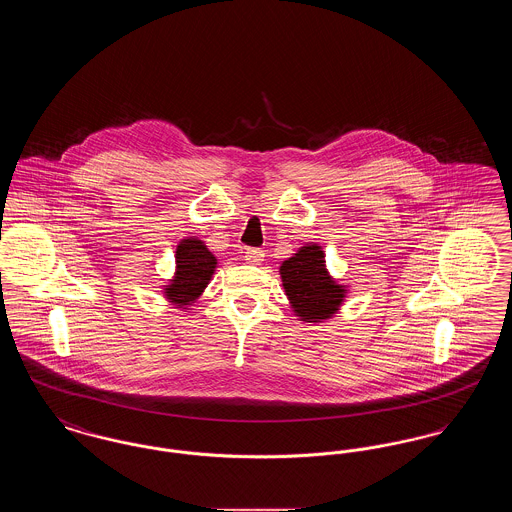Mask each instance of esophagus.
Listing matches in <instances>:
<instances>
[{"mask_svg": "<svg viewBox=\"0 0 512 512\" xmlns=\"http://www.w3.org/2000/svg\"><path fill=\"white\" fill-rule=\"evenodd\" d=\"M263 257H265V253L259 247H247L244 251L245 263H249V265H261Z\"/></svg>", "mask_w": 512, "mask_h": 512, "instance_id": "esophagus-1", "label": "esophagus"}]
</instances>
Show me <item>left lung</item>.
<instances>
[{
    "label": "left lung",
    "mask_w": 512,
    "mask_h": 512,
    "mask_svg": "<svg viewBox=\"0 0 512 512\" xmlns=\"http://www.w3.org/2000/svg\"><path fill=\"white\" fill-rule=\"evenodd\" d=\"M320 245H305L282 263L280 274L293 313L305 322H320L340 309L345 290L336 284L324 265Z\"/></svg>",
    "instance_id": "1"
}]
</instances>
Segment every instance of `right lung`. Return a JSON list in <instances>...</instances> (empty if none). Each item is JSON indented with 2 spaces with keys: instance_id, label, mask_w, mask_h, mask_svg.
Masks as SVG:
<instances>
[{
  "instance_id": "1",
  "label": "right lung",
  "mask_w": 512,
  "mask_h": 512,
  "mask_svg": "<svg viewBox=\"0 0 512 512\" xmlns=\"http://www.w3.org/2000/svg\"><path fill=\"white\" fill-rule=\"evenodd\" d=\"M215 267V255H211L201 240H182L176 247V276L172 278L171 286L165 288L167 299L178 307L194 303L207 288Z\"/></svg>"
}]
</instances>
